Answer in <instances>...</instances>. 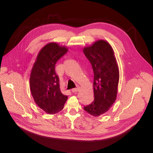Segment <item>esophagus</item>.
Segmentation results:
<instances>
[{
	"label": "esophagus",
	"mask_w": 153,
	"mask_h": 153,
	"mask_svg": "<svg viewBox=\"0 0 153 153\" xmlns=\"http://www.w3.org/2000/svg\"><path fill=\"white\" fill-rule=\"evenodd\" d=\"M78 89H79V87H76V88H74L71 89V91H72L73 93H76L77 91H78Z\"/></svg>",
	"instance_id": "esophagus-1"
}]
</instances>
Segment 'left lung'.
Here are the masks:
<instances>
[{
    "mask_svg": "<svg viewBox=\"0 0 153 153\" xmlns=\"http://www.w3.org/2000/svg\"><path fill=\"white\" fill-rule=\"evenodd\" d=\"M83 53L94 73V100L83 109L93 116H99L108 111L116 99L119 68L112 47L105 40L85 47Z\"/></svg>",
    "mask_w": 153,
    "mask_h": 153,
    "instance_id": "obj_1",
    "label": "left lung"
}]
</instances>
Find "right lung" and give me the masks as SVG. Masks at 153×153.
Masks as SVG:
<instances>
[{
    "instance_id": "1",
    "label": "right lung",
    "mask_w": 153,
    "mask_h": 153,
    "mask_svg": "<svg viewBox=\"0 0 153 153\" xmlns=\"http://www.w3.org/2000/svg\"><path fill=\"white\" fill-rule=\"evenodd\" d=\"M68 51L56 43L46 45L39 53L31 70L30 84L34 101L50 114L62 110L68 99L61 92L59 77L55 71L57 61Z\"/></svg>"
}]
</instances>
